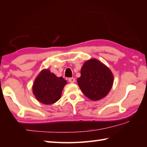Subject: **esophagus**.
<instances>
[{"label":"esophagus","instance_id":"obj_1","mask_svg":"<svg viewBox=\"0 0 147 147\" xmlns=\"http://www.w3.org/2000/svg\"><path fill=\"white\" fill-rule=\"evenodd\" d=\"M68 81H69V82L70 83H74L75 81H76V79H75V78L74 77H71L68 79Z\"/></svg>","mask_w":147,"mask_h":147}]
</instances>
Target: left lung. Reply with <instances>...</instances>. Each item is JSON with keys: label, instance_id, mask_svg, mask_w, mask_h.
I'll return each instance as SVG.
<instances>
[{"label": "left lung", "instance_id": "8db88e82", "mask_svg": "<svg viewBox=\"0 0 147 147\" xmlns=\"http://www.w3.org/2000/svg\"><path fill=\"white\" fill-rule=\"evenodd\" d=\"M77 79L78 86L86 97L92 100H98L106 97L111 89L114 77L105 65L96 59L84 63Z\"/></svg>", "mask_w": 147, "mask_h": 147}]
</instances>
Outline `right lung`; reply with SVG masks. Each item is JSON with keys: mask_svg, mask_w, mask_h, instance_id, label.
<instances>
[{"mask_svg": "<svg viewBox=\"0 0 147 147\" xmlns=\"http://www.w3.org/2000/svg\"><path fill=\"white\" fill-rule=\"evenodd\" d=\"M67 83L63 77H57L48 69L43 70L36 78L32 92L40 102L52 104L60 99Z\"/></svg>", "mask_w": 147, "mask_h": 147, "instance_id": "obj_1", "label": "right lung"}]
</instances>
